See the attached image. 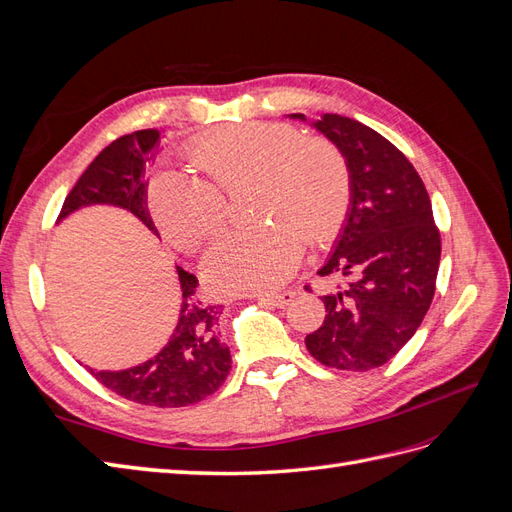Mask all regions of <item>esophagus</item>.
Here are the masks:
<instances>
[{
    "instance_id": "34e87169",
    "label": "esophagus",
    "mask_w": 512,
    "mask_h": 512,
    "mask_svg": "<svg viewBox=\"0 0 512 512\" xmlns=\"http://www.w3.org/2000/svg\"><path fill=\"white\" fill-rule=\"evenodd\" d=\"M292 299H294L292 290H286V292H280V294H260V297H258L260 303L271 305V307H286Z\"/></svg>"
}]
</instances>
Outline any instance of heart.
<instances>
[{"label": "heart", "mask_w": 512, "mask_h": 512, "mask_svg": "<svg viewBox=\"0 0 512 512\" xmlns=\"http://www.w3.org/2000/svg\"><path fill=\"white\" fill-rule=\"evenodd\" d=\"M205 175L160 168L151 177L147 203L166 235L183 247H198L226 218L224 194L247 185L254 222L267 226L228 232L205 256V284L215 294H267L297 267L303 239L333 241L342 230L352 177L348 160L322 136H301L288 123H239L200 136L188 147Z\"/></svg>", "instance_id": "obj_1"}]
</instances>
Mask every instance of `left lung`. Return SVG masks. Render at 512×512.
Returning a JSON list of instances; mask_svg holds the SVG:
<instances>
[{
	"label": "left lung",
	"mask_w": 512,
	"mask_h": 512,
	"mask_svg": "<svg viewBox=\"0 0 512 512\" xmlns=\"http://www.w3.org/2000/svg\"><path fill=\"white\" fill-rule=\"evenodd\" d=\"M290 119L307 121L303 113ZM348 160V218L320 277L342 284L322 297V327L305 337L322 365L367 371L406 346L436 292L440 232L414 166L382 134L350 117L324 113L309 121Z\"/></svg>",
	"instance_id": "1"
}]
</instances>
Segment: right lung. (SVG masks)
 Returning <instances> with one entry per match:
<instances>
[{"label":"right lung","mask_w":512,"mask_h":512,"mask_svg":"<svg viewBox=\"0 0 512 512\" xmlns=\"http://www.w3.org/2000/svg\"><path fill=\"white\" fill-rule=\"evenodd\" d=\"M160 136V130H138L102 149L74 183L57 222L89 205H113L130 211L158 235L147 209L145 166L156 156ZM177 277L181 309L168 344L153 359L130 369H89L106 389L136 404L158 408L198 404L220 389L230 371V350L220 337L222 305L200 301L198 280L190 271L177 267Z\"/></svg>","instance_id":"obj_1"}]
</instances>
